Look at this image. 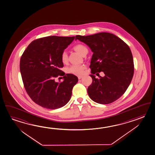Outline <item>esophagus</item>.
<instances>
[{"mask_svg":"<svg viewBox=\"0 0 155 155\" xmlns=\"http://www.w3.org/2000/svg\"><path fill=\"white\" fill-rule=\"evenodd\" d=\"M78 79H81L82 78V76H78Z\"/></svg>","mask_w":155,"mask_h":155,"instance_id":"34e87169","label":"esophagus"}]
</instances>
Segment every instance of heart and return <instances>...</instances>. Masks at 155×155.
<instances>
[{"label":"heart","mask_w":155,"mask_h":155,"mask_svg":"<svg viewBox=\"0 0 155 155\" xmlns=\"http://www.w3.org/2000/svg\"><path fill=\"white\" fill-rule=\"evenodd\" d=\"M74 49L76 52H78L80 54L82 55L85 52H88V49L86 46L82 44H78L74 47ZM61 61L63 63H66L68 60V57L66 51H63L61 54ZM86 69V67L84 65H73L67 68V73L76 75H81L84 73Z\"/></svg>","instance_id":"heart-1"}]
</instances>
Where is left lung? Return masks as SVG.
I'll return each mask as SVG.
<instances>
[{
	"label": "left lung",
	"instance_id": "obj_1",
	"mask_svg": "<svg viewBox=\"0 0 155 155\" xmlns=\"http://www.w3.org/2000/svg\"><path fill=\"white\" fill-rule=\"evenodd\" d=\"M75 40L85 43L94 53L90 68L92 82L87 88L92 100L109 104L124 94L130 84L134 72L130 49L120 38L108 32L82 36ZM103 71L105 75L96 79L94 74Z\"/></svg>",
	"mask_w": 155,
	"mask_h": 155
}]
</instances>
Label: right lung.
<instances>
[{
  "instance_id": "1",
  "label": "right lung",
  "mask_w": 155,
  "mask_h": 155,
  "mask_svg": "<svg viewBox=\"0 0 155 155\" xmlns=\"http://www.w3.org/2000/svg\"><path fill=\"white\" fill-rule=\"evenodd\" d=\"M75 37H46L34 40L22 55L20 69L25 88L34 102L47 109L64 106L72 94L77 76L61 70V54ZM64 76L61 83L54 78Z\"/></svg>"
}]
</instances>
